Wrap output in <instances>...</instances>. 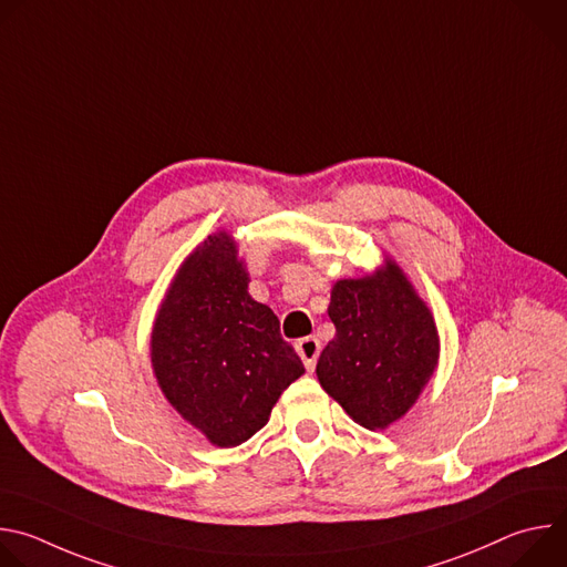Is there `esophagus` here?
Wrapping results in <instances>:
<instances>
[{
	"label": "esophagus",
	"mask_w": 567,
	"mask_h": 567,
	"mask_svg": "<svg viewBox=\"0 0 567 567\" xmlns=\"http://www.w3.org/2000/svg\"><path fill=\"white\" fill-rule=\"evenodd\" d=\"M296 352H298V357L302 359L305 368H307L309 372H313L316 359H318V354H320V341H318L316 337H305V339H300V341L296 343Z\"/></svg>",
	"instance_id": "obj_1"
}]
</instances>
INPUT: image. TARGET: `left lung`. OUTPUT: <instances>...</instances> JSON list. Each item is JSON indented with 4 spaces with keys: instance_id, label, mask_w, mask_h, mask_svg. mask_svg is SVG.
Listing matches in <instances>:
<instances>
[{
    "instance_id": "left-lung-1",
    "label": "left lung",
    "mask_w": 567,
    "mask_h": 567,
    "mask_svg": "<svg viewBox=\"0 0 567 567\" xmlns=\"http://www.w3.org/2000/svg\"><path fill=\"white\" fill-rule=\"evenodd\" d=\"M328 313L337 334L320 352L318 381L359 426L385 431L415 406L437 370L433 311L385 256L372 274L337 280Z\"/></svg>"
}]
</instances>
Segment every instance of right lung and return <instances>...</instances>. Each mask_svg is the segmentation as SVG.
Returning a JSON list of instances; mask_svg holds the SVG:
<instances>
[{"instance_id":"add662e5","label":"right lung","mask_w":567,"mask_h":567,"mask_svg":"<svg viewBox=\"0 0 567 567\" xmlns=\"http://www.w3.org/2000/svg\"><path fill=\"white\" fill-rule=\"evenodd\" d=\"M249 282L235 237L208 235L179 265L150 334L161 392L219 449L256 435L282 390L305 374L278 316L251 298Z\"/></svg>"}]
</instances>
